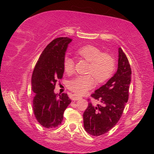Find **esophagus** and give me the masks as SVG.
Segmentation results:
<instances>
[{"label": "esophagus", "instance_id": "esophagus-1", "mask_svg": "<svg viewBox=\"0 0 154 154\" xmlns=\"http://www.w3.org/2000/svg\"><path fill=\"white\" fill-rule=\"evenodd\" d=\"M72 100H79L80 99H82V98L79 96H77L76 94H72Z\"/></svg>", "mask_w": 154, "mask_h": 154}]
</instances>
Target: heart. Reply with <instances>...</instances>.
<instances>
[{
    "label": "heart",
    "mask_w": 154,
    "mask_h": 154,
    "mask_svg": "<svg viewBox=\"0 0 154 154\" xmlns=\"http://www.w3.org/2000/svg\"><path fill=\"white\" fill-rule=\"evenodd\" d=\"M77 56L90 62L87 73L70 81L68 83L69 90L77 95H83L95 85V79L98 83L106 82L113 74L116 69V62L113 57L108 53H103L102 50L94 45H85L78 48L76 51ZM64 69L67 74L74 72L75 63L69 56L64 59Z\"/></svg>",
    "instance_id": "b5f03b06"
}]
</instances>
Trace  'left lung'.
<instances>
[{"mask_svg":"<svg viewBox=\"0 0 154 154\" xmlns=\"http://www.w3.org/2000/svg\"><path fill=\"white\" fill-rule=\"evenodd\" d=\"M118 52V71L105 85L91 95L100 104L94 105L89 103L83 115L85 131L93 136L106 133L116 126L128 100L131 68L120 48Z\"/></svg>","mask_w":154,"mask_h":154,"instance_id":"8db88e82","label":"left lung"}]
</instances>
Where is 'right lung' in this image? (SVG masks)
Masks as SVG:
<instances>
[{
	"instance_id": "right-lung-1",
	"label": "right lung",
	"mask_w": 154,
	"mask_h": 154,
	"mask_svg": "<svg viewBox=\"0 0 154 154\" xmlns=\"http://www.w3.org/2000/svg\"><path fill=\"white\" fill-rule=\"evenodd\" d=\"M71 41L68 37L52 41L44 49L32 72L34 114L38 123L47 128L61 124L64 111L71 103L67 94L58 95L54 92L57 81L63 76L65 52Z\"/></svg>"
}]
</instances>
